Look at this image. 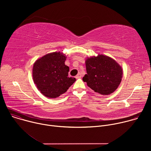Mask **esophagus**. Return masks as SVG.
Masks as SVG:
<instances>
[{"mask_svg":"<svg viewBox=\"0 0 151 151\" xmlns=\"http://www.w3.org/2000/svg\"><path fill=\"white\" fill-rule=\"evenodd\" d=\"M82 77V74L81 73H79L76 76V78H81Z\"/></svg>","mask_w":151,"mask_h":151,"instance_id":"esophagus-1","label":"esophagus"}]
</instances>
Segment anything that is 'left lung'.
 <instances>
[{
  "mask_svg": "<svg viewBox=\"0 0 151 151\" xmlns=\"http://www.w3.org/2000/svg\"><path fill=\"white\" fill-rule=\"evenodd\" d=\"M85 66L87 73L82 80L96 93L109 95L118 88L122 78V69L115 60L99 54L86 59Z\"/></svg>",
  "mask_w": 151,
  "mask_h": 151,
  "instance_id": "left-lung-1",
  "label": "left lung"
}]
</instances>
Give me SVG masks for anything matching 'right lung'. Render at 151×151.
I'll return each mask as SVG.
<instances>
[{"instance_id": "1", "label": "right lung", "mask_w": 151, "mask_h": 151, "mask_svg": "<svg viewBox=\"0 0 151 151\" xmlns=\"http://www.w3.org/2000/svg\"><path fill=\"white\" fill-rule=\"evenodd\" d=\"M66 55L60 52L47 54L37 59L33 66L34 83L45 97L54 99L65 93L76 79L68 77L69 68Z\"/></svg>"}]
</instances>
